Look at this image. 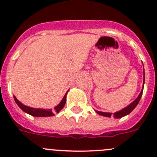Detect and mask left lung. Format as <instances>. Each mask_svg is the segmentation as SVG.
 I'll list each match as a JSON object with an SVG mask.
<instances>
[{
    "instance_id": "obj_1",
    "label": "left lung",
    "mask_w": 157,
    "mask_h": 157,
    "mask_svg": "<svg viewBox=\"0 0 157 157\" xmlns=\"http://www.w3.org/2000/svg\"><path fill=\"white\" fill-rule=\"evenodd\" d=\"M144 81L145 82V72H144ZM143 88H144V82H143V87H142V90H141V93L138 95V97L133 101L132 103L129 105L128 106L123 109L122 110L119 111V112H115L114 114H112L111 112H99V111H96V112L98 113V114L101 115L102 116H105V117H111V116H113L116 119H120V118L123 117V116H127V115L130 114V112H132L134 109H135V107L138 105V102L140 101V99H141V96H142V93H143Z\"/></svg>"
}]
</instances>
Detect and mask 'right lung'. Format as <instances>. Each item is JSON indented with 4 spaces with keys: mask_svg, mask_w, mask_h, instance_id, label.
<instances>
[{
    "mask_svg": "<svg viewBox=\"0 0 157 157\" xmlns=\"http://www.w3.org/2000/svg\"><path fill=\"white\" fill-rule=\"evenodd\" d=\"M68 92V91H67ZM67 92L66 93V94L63 97V100L61 101V102L56 106L53 109V110L52 109H34V108H30V107L26 106V105H23V104L19 101L17 100V98L14 96V99H15V101H16V103L17 104L18 106L27 114L30 115V116H36V117H47V116H54V113L55 112H57L59 113V112L63 109V107H64L65 103H66V97H67Z\"/></svg>",
    "mask_w": 157,
    "mask_h": 157,
    "instance_id": "1",
    "label": "right lung"
}]
</instances>
